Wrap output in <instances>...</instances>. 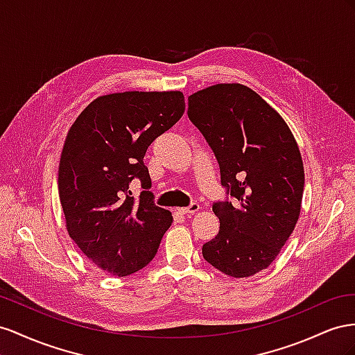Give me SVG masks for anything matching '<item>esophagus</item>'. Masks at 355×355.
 I'll return each mask as SVG.
<instances>
[{"instance_id": "34e87169", "label": "esophagus", "mask_w": 355, "mask_h": 355, "mask_svg": "<svg viewBox=\"0 0 355 355\" xmlns=\"http://www.w3.org/2000/svg\"><path fill=\"white\" fill-rule=\"evenodd\" d=\"M199 204L193 202V204H190L187 208H178V212H181V214H195V212L199 211Z\"/></svg>"}]
</instances>
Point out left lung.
Masks as SVG:
<instances>
[{
	"instance_id": "1",
	"label": "left lung",
	"mask_w": 355,
	"mask_h": 355,
	"mask_svg": "<svg viewBox=\"0 0 355 355\" xmlns=\"http://www.w3.org/2000/svg\"><path fill=\"white\" fill-rule=\"evenodd\" d=\"M187 114L234 199L212 205L220 230L202 256L229 277L254 275L275 260L300 214L305 171L296 139L265 99L239 83L190 95Z\"/></svg>"
}]
</instances>
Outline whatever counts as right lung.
<instances>
[{
    "label": "right lung",
    "mask_w": 355,
    "mask_h": 355,
    "mask_svg": "<svg viewBox=\"0 0 355 355\" xmlns=\"http://www.w3.org/2000/svg\"><path fill=\"white\" fill-rule=\"evenodd\" d=\"M184 95L121 92L92 101L69 128L59 162L58 189L67 230L89 260L128 277L156 256L172 214L155 205L144 156L184 113ZM139 179L134 200L128 184Z\"/></svg>",
    "instance_id": "obj_1"
}]
</instances>
